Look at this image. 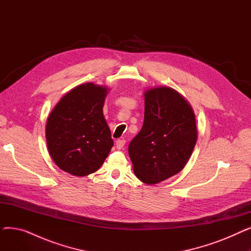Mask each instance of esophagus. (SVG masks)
<instances>
[{"label":"esophagus","instance_id":"obj_1","mask_svg":"<svg viewBox=\"0 0 251 251\" xmlns=\"http://www.w3.org/2000/svg\"><path fill=\"white\" fill-rule=\"evenodd\" d=\"M125 140L124 139H118L117 141H116V147H117V149L118 150H121V149H123V147L125 146Z\"/></svg>","mask_w":251,"mask_h":251}]
</instances>
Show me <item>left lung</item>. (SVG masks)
I'll use <instances>...</instances> for the list:
<instances>
[{"instance_id": "left-lung-1", "label": "left lung", "mask_w": 251, "mask_h": 251, "mask_svg": "<svg viewBox=\"0 0 251 251\" xmlns=\"http://www.w3.org/2000/svg\"><path fill=\"white\" fill-rule=\"evenodd\" d=\"M143 95V125L128 151L135 176L152 185L186 166L197 140V127L190 103L174 88L156 86Z\"/></svg>"}]
</instances>
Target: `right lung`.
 I'll list each match as a JSON object with an SVG mask.
<instances>
[{
    "mask_svg": "<svg viewBox=\"0 0 251 251\" xmlns=\"http://www.w3.org/2000/svg\"><path fill=\"white\" fill-rule=\"evenodd\" d=\"M110 88L87 82L67 92L46 125L48 151L64 172L83 177L95 173L114 146L102 108Z\"/></svg>",
    "mask_w": 251,
    "mask_h": 251,
    "instance_id": "add662e5",
    "label": "right lung"
}]
</instances>
